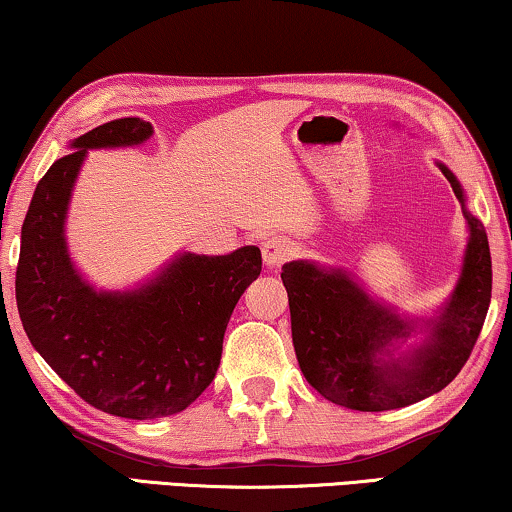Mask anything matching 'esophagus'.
I'll return each instance as SVG.
<instances>
[{
  "instance_id": "esophagus-1",
  "label": "esophagus",
  "mask_w": 512,
  "mask_h": 512,
  "mask_svg": "<svg viewBox=\"0 0 512 512\" xmlns=\"http://www.w3.org/2000/svg\"><path fill=\"white\" fill-rule=\"evenodd\" d=\"M261 249H263V261L268 263L270 268H279V265L286 263L293 254H296V244L284 235L268 237V240L261 244Z\"/></svg>"
}]
</instances>
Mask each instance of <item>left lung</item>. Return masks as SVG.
Returning a JSON list of instances; mask_svg holds the SVG:
<instances>
[{
  "mask_svg": "<svg viewBox=\"0 0 512 512\" xmlns=\"http://www.w3.org/2000/svg\"><path fill=\"white\" fill-rule=\"evenodd\" d=\"M440 170L464 202L454 174L445 165ZM466 219L471 240L457 289L445 310L426 324L429 338L410 356L380 359L391 340L415 333V321L377 305L340 270H321L305 261L284 265L293 347L305 380L321 396L349 410H396L438 394L459 375L478 342L492 298L485 226L468 212Z\"/></svg>",
  "mask_w": 512,
  "mask_h": 512,
  "instance_id": "1",
  "label": "left lung"
}]
</instances>
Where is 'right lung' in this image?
<instances>
[{
	"mask_svg": "<svg viewBox=\"0 0 512 512\" xmlns=\"http://www.w3.org/2000/svg\"><path fill=\"white\" fill-rule=\"evenodd\" d=\"M142 118L86 132L41 177L20 233L16 303L32 347L93 408L125 419L186 410L221 363L223 333L244 289L261 275V249L184 254L144 289L97 293L65 247L69 193L88 149L139 144Z\"/></svg>",
	"mask_w": 512,
	"mask_h": 512,
	"instance_id": "add662e5",
	"label": "right lung"
}]
</instances>
